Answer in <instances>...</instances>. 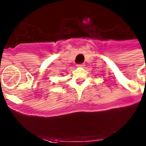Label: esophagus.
Masks as SVG:
<instances>
[{
	"mask_svg": "<svg viewBox=\"0 0 146 146\" xmlns=\"http://www.w3.org/2000/svg\"><path fill=\"white\" fill-rule=\"evenodd\" d=\"M76 66H77V67H84V66H85V64H77Z\"/></svg>",
	"mask_w": 146,
	"mask_h": 146,
	"instance_id": "1",
	"label": "esophagus"
}]
</instances>
